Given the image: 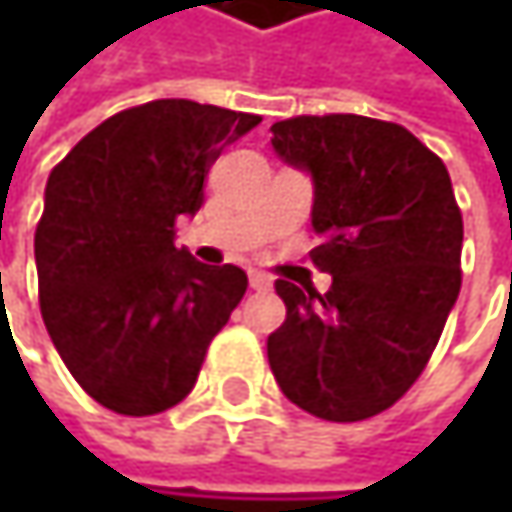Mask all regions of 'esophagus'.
<instances>
[{
	"instance_id": "34e87169",
	"label": "esophagus",
	"mask_w": 512,
	"mask_h": 512,
	"mask_svg": "<svg viewBox=\"0 0 512 512\" xmlns=\"http://www.w3.org/2000/svg\"><path fill=\"white\" fill-rule=\"evenodd\" d=\"M249 284H252L255 290H269V287H272V278H269L266 272H257V269H252V272H249Z\"/></svg>"
}]
</instances>
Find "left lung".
Masks as SVG:
<instances>
[{"label": "left lung", "mask_w": 512, "mask_h": 512, "mask_svg": "<svg viewBox=\"0 0 512 512\" xmlns=\"http://www.w3.org/2000/svg\"><path fill=\"white\" fill-rule=\"evenodd\" d=\"M272 148L314 180L311 260L332 287L275 281L287 320L266 341L269 367L323 421L373 418L421 376L460 296L451 174L406 127L364 115L278 121Z\"/></svg>", "instance_id": "1"}]
</instances>
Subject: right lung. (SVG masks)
I'll use <instances>...</instances> for the list:
<instances>
[{
	"label": "right lung",
	"mask_w": 512,
	"mask_h": 512,
	"mask_svg": "<svg viewBox=\"0 0 512 512\" xmlns=\"http://www.w3.org/2000/svg\"><path fill=\"white\" fill-rule=\"evenodd\" d=\"M257 124L249 112L154 100L106 118L52 168L35 231L41 314L100 406L145 418L195 388L249 278L177 249L174 225L201 210L210 165Z\"/></svg>",
	"instance_id": "add662e5"
}]
</instances>
